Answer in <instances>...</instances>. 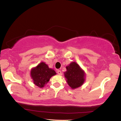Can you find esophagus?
Segmentation results:
<instances>
[{
	"instance_id": "34e87169",
	"label": "esophagus",
	"mask_w": 121,
	"mask_h": 121,
	"mask_svg": "<svg viewBox=\"0 0 121 121\" xmlns=\"http://www.w3.org/2000/svg\"><path fill=\"white\" fill-rule=\"evenodd\" d=\"M57 73L58 74H59V75H62V72L60 70H57Z\"/></svg>"
}]
</instances>
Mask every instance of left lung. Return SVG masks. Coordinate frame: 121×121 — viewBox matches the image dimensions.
Here are the masks:
<instances>
[{
	"mask_svg": "<svg viewBox=\"0 0 121 121\" xmlns=\"http://www.w3.org/2000/svg\"><path fill=\"white\" fill-rule=\"evenodd\" d=\"M66 69L65 76L69 86L73 89L81 86L85 81V73L78 64L72 62L66 66Z\"/></svg>",
	"mask_w": 121,
	"mask_h": 121,
	"instance_id": "1",
	"label": "left lung"
}]
</instances>
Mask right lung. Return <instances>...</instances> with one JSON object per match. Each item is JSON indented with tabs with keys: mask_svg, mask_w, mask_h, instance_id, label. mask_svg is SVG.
I'll return each mask as SVG.
<instances>
[{
	"mask_svg": "<svg viewBox=\"0 0 121 121\" xmlns=\"http://www.w3.org/2000/svg\"><path fill=\"white\" fill-rule=\"evenodd\" d=\"M56 75L54 70L50 69L44 62H41L31 71V77L34 83L39 87H43L49 81L52 76Z\"/></svg>",
	"mask_w": 121,
	"mask_h": 121,
	"instance_id": "obj_1",
	"label": "right lung"
}]
</instances>
